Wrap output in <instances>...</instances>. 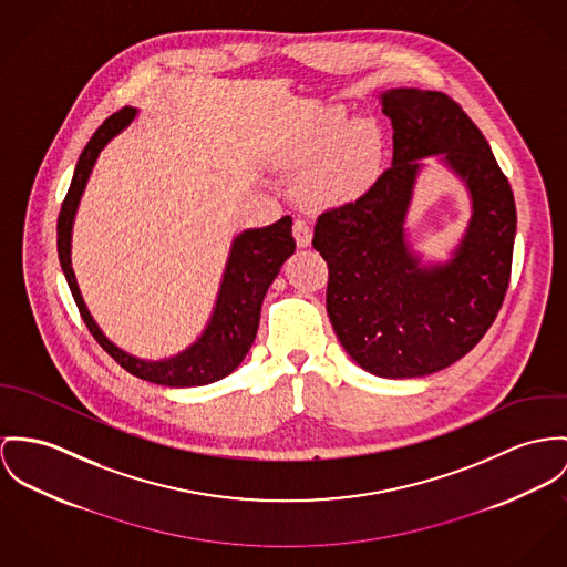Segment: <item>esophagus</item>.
Here are the masks:
<instances>
[{"label":"esophagus","mask_w":567,"mask_h":567,"mask_svg":"<svg viewBox=\"0 0 567 567\" xmlns=\"http://www.w3.org/2000/svg\"><path fill=\"white\" fill-rule=\"evenodd\" d=\"M293 237L298 248H308L310 239H312V228L306 224L305 219H296L293 221Z\"/></svg>","instance_id":"obj_1"}]
</instances>
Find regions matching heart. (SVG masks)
<instances>
[{
    "label": "heart",
    "instance_id": "b5f03b06",
    "mask_svg": "<svg viewBox=\"0 0 567 567\" xmlns=\"http://www.w3.org/2000/svg\"><path fill=\"white\" fill-rule=\"evenodd\" d=\"M380 159V140L369 125L348 130L341 114L317 121L298 148L306 168L302 196L315 205H341L360 196L373 181Z\"/></svg>",
    "mask_w": 567,
    "mask_h": 567
}]
</instances>
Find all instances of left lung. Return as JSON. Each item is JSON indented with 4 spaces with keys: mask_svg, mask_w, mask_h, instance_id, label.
Listing matches in <instances>:
<instances>
[{
    "mask_svg": "<svg viewBox=\"0 0 567 567\" xmlns=\"http://www.w3.org/2000/svg\"><path fill=\"white\" fill-rule=\"evenodd\" d=\"M380 99L392 166L358 200L317 218L312 248L328 262V317L349 355L380 378H423L466 355L494 323L512 276L516 203L487 140L449 94L392 87ZM430 154L474 200L461 246L440 266H421L402 230L417 159Z\"/></svg>",
    "mask_w": 567,
    "mask_h": 567,
    "instance_id": "1",
    "label": "left lung"
}]
</instances>
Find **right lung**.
Returning <instances> with one entry per match:
<instances>
[{
  "instance_id": "1",
  "label": "right lung",
  "mask_w": 567,
  "mask_h": 567,
  "mask_svg": "<svg viewBox=\"0 0 567 567\" xmlns=\"http://www.w3.org/2000/svg\"><path fill=\"white\" fill-rule=\"evenodd\" d=\"M133 118H135L133 107H123L121 112L112 114L99 130L92 133L86 148L82 151L71 187L66 192V198L58 216V257L90 334L125 371H130L131 375L140 380L171 386V389L205 386L233 373L239 367V362L246 358L248 349L252 348L259 330L262 298L269 285L274 282V278L278 276L282 262L296 252V239L291 235V218L285 216L269 226L250 228L235 237L226 269H224V278L219 285L218 302L214 308L212 321L205 328L203 337L192 348L181 351L178 355H173L168 360H157V362L140 360L127 351L116 348L99 330V326L90 317L86 305L82 300V293L71 267V230H73V219H75L80 198L86 187L87 176L92 173V166L99 153L114 135L125 130Z\"/></svg>"
}]
</instances>
